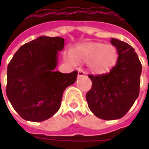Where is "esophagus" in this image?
<instances>
[{"mask_svg":"<svg viewBox=\"0 0 149 149\" xmlns=\"http://www.w3.org/2000/svg\"><path fill=\"white\" fill-rule=\"evenodd\" d=\"M85 74H86V73H85V72H84L83 70H79V72H78V78L84 77V76H85Z\"/></svg>","mask_w":149,"mask_h":149,"instance_id":"esophagus-1","label":"esophagus"}]
</instances>
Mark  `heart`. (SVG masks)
Instances as JSON below:
<instances>
[{
  "mask_svg": "<svg viewBox=\"0 0 149 149\" xmlns=\"http://www.w3.org/2000/svg\"><path fill=\"white\" fill-rule=\"evenodd\" d=\"M70 54L65 56V60L76 65L77 60H86L91 72L102 74L109 72L118 60V51L112 45L102 43H84L72 49Z\"/></svg>",
  "mask_w": 149,
  "mask_h": 149,
  "instance_id": "1",
  "label": "heart"
}]
</instances>
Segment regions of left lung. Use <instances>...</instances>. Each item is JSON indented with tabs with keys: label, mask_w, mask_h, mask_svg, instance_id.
I'll return each instance as SVG.
<instances>
[{
	"label": "left lung",
	"mask_w": 149,
	"mask_h": 149,
	"mask_svg": "<svg viewBox=\"0 0 149 149\" xmlns=\"http://www.w3.org/2000/svg\"><path fill=\"white\" fill-rule=\"evenodd\" d=\"M118 53L116 65L108 73L89 75L92 87L86 99L92 113L103 120H117L127 113L139 95L141 62L127 43L111 38Z\"/></svg>",
	"instance_id": "left-lung-1"
}]
</instances>
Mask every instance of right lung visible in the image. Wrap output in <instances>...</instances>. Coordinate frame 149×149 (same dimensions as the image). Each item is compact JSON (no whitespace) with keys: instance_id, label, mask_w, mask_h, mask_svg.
<instances>
[{"instance_id":"right-lung-1","label":"right lung","mask_w":149,"mask_h":149,"mask_svg":"<svg viewBox=\"0 0 149 149\" xmlns=\"http://www.w3.org/2000/svg\"><path fill=\"white\" fill-rule=\"evenodd\" d=\"M63 48V38L40 36L21 46L8 64L7 97L24 120L39 122L53 116L65 88L76 81L77 71H55Z\"/></svg>"}]
</instances>
